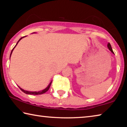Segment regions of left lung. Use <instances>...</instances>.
Here are the masks:
<instances>
[{"label":"left lung","instance_id":"1","mask_svg":"<svg viewBox=\"0 0 127 127\" xmlns=\"http://www.w3.org/2000/svg\"><path fill=\"white\" fill-rule=\"evenodd\" d=\"M107 47H108V48H109V50H110L111 52H112L113 53H114V52H113V49H112V48H111V45L110 44V43H108V44H107Z\"/></svg>","mask_w":127,"mask_h":127}]
</instances>
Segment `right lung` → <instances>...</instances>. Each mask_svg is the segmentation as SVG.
Returning <instances> with one entry per match:
<instances>
[{"instance_id":"add662e5","label":"right lung","mask_w":127,"mask_h":127,"mask_svg":"<svg viewBox=\"0 0 127 127\" xmlns=\"http://www.w3.org/2000/svg\"><path fill=\"white\" fill-rule=\"evenodd\" d=\"M25 37V36H24ZM23 37H21L20 40H18V41L17 42V44L16 45V46H15L14 48H13V49H12V51H11V53H10V56H11V54H12V51H13V49H14V48L16 46V45L17 44H18V42L20 41L22 39V38H23ZM51 83H52V81L50 83V84L49 85V86L48 87H47L45 89H44V90H42V91H38V92H30V91H25V90H23V89H21V88H20V89H21V90L22 91H23V92H24V93H25V94H30V95H41V94H44V93H45L46 92H47L49 90V88H50V86H51Z\"/></svg>"}]
</instances>
